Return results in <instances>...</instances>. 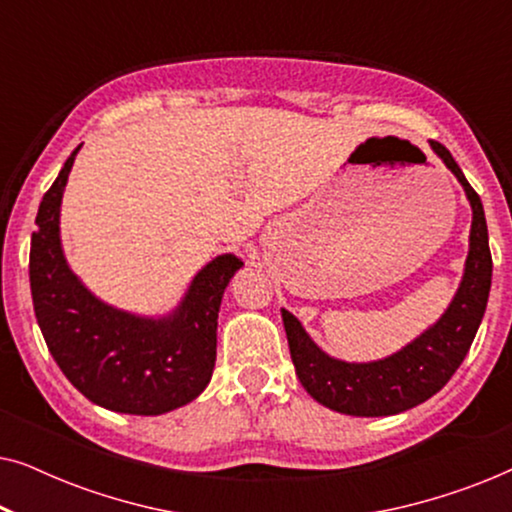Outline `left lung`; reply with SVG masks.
<instances>
[{"label":"left lung","mask_w":512,"mask_h":512,"mask_svg":"<svg viewBox=\"0 0 512 512\" xmlns=\"http://www.w3.org/2000/svg\"><path fill=\"white\" fill-rule=\"evenodd\" d=\"M461 186L473 209L464 277L452 303L436 324L396 354L368 363L328 356L289 310H282L286 340L296 375L314 401L352 417H389L429 401L450 382L473 345L492 286V254L485 209L461 167L443 144L431 142Z\"/></svg>","instance_id":"left-lung-1"}]
</instances>
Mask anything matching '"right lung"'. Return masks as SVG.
<instances>
[{
	"mask_svg": "<svg viewBox=\"0 0 512 512\" xmlns=\"http://www.w3.org/2000/svg\"><path fill=\"white\" fill-rule=\"evenodd\" d=\"M76 146L39 205L30 249V286L48 352L88 401L125 415H163L198 398L212 380L223 291L242 261L221 254L193 277L165 317L107 305L67 265L60 205Z\"/></svg>",
	"mask_w": 512,
	"mask_h": 512,
	"instance_id": "obj_1",
	"label": "right lung"
}]
</instances>
